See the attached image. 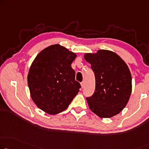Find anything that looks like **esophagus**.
Here are the masks:
<instances>
[{"label": "esophagus", "instance_id": "obj_1", "mask_svg": "<svg viewBox=\"0 0 149 149\" xmlns=\"http://www.w3.org/2000/svg\"><path fill=\"white\" fill-rule=\"evenodd\" d=\"M81 88H84V81H81Z\"/></svg>", "mask_w": 149, "mask_h": 149}]
</instances>
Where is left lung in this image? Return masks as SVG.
Listing matches in <instances>:
<instances>
[{
    "mask_svg": "<svg viewBox=\"0 0 149 149\" xmlns=\"http://www.w3.org/2000/svg\"><path fill=\"white\" fill-rule=\"evenodd\" d=\"M84 58L91 64L96 79L94 93L86 97L89 108L100 118L118 114L127 104L131 94L129 68L119 55L108 50L86 53Z\"/></svg>",
    "mask_w": 149,
    "mask_h": 149,
    "instance_id": "obj_1",
    "label": "left lung"
}]
</instances>
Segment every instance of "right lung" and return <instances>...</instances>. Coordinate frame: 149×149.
I'll list each match as a JSON object with an SVG mask.
<instances>
[{"label":"right lung","mask_w":149,"mask_h":149,"mask_svg":"<svg viewBox=\"0 0 149 149\" xmlns=\"http://www.w3.org/2000/svg\"><path fill=\"white\" fill-rule=\"evenodd\" d=\"M76 54L59 44L42 50L31 65L27 76L31 98L49 114L65 110L81 88L71 64Z\"/></svg>","instance_id":"add662e5"}]
</instances>
